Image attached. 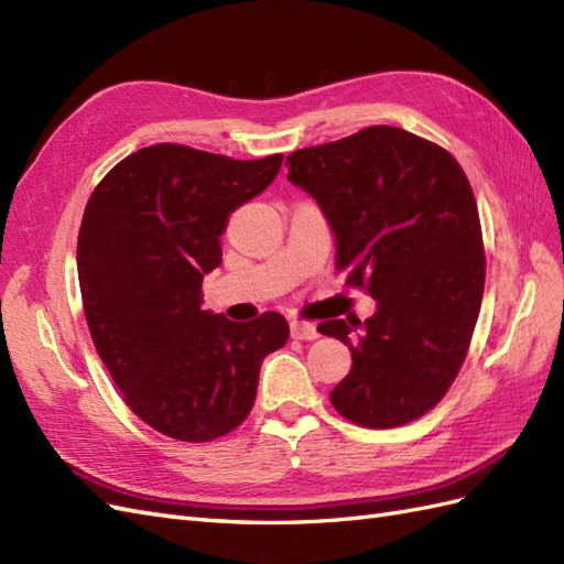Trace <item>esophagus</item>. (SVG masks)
Segmentation results:
<instances>
[{
    "label": "esophagus",
    "mask_w": 564,
    "mask_h": 564,
    "mask_svg": "<svg viewBox=\"0 0 564 564\" xmlns=\"http://www.w3.org/2000/svg\"><path fill=\"white\" fill-rule=\"evenodd\" d=\"M289 327H292V338H299V340H313V338L319 336V332H317V327H315L313 322L294 319L292 324H289Z\"/></svg>",
    "instance_id": "1"
}]
</instances>
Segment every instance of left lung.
<instances>
[{
    "label": "left lung",
    "instance_id": "1",
    "mask_svg": "<svg viewBox=\"0 0 564 564\" xmlns=\"http://www.w3.org/2000/svg\"><path fill=\"white\" fill-rule=\"evenodd\" d=\"M286 162V178L336 235V270L377 301L365 322L317 327L352 352L329 395L334 409L365 429L423 416L464 365L485 292L480 216L464 169L398 127L303 148Z\"/></svg>",
    "mask_w": 564,
    "mask_h": 564
}]
</instances>
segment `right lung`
<instances>
[{
  "label": "right lung",
  "instance_id": "1",
  "mask_svg": "<svg viewBox=\"0 0 564 564\" xmlns=\"http://www.w3.org/2000/svg\"><path fill=\"white\" fill-rule=\"evenodd\" d=\"M282 160L158 143L110 169L84 209L77 275L94 346L131 412L174 440L235 431L265 355L289 338L280 313L230 322L202 311L228 216L275 181Z\"/></svg>",
  "mask_w": 564,
  "mask_h": 564
}]
</instances>
